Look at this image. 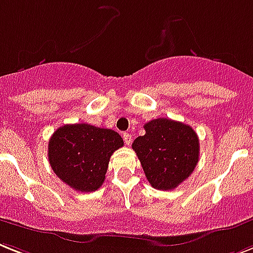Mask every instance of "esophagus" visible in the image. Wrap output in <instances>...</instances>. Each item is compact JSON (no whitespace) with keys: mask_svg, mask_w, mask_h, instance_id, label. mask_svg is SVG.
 I'll return each instance as SVG.
<instances>
[{"mask_svg":"<svg viewBox=\"0 0 253 253\" xmlns=\"http://www.w3.org/2000/svg\"><path fill=\"white\" fill-rule=\"evenodd\" d=\"M123 138H124V142H125V145H130V143H132V141H133V138H132V136H130V134H129V133H124V136H123Z\"/></svg>","mask_w":253,"mask_h":253,"instance_id":"obj_1","label":"esophagus"}]
</instances>
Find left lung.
<instances>
[{
	"label": "left lung",
	"instance_id": "obj_1",
	"mask_svg": "<svg viewBox=\"0 0 253 253\" xmlns=\"http://www.w3.org/2000/svg\"><path fill=\"white\" fill-rule=\"evenodd\" d=\"M145 134L134 139L143 172L151 187L169 191L189 177L200 155L199 137L192 126L171 119H155L145 124Z\"/></svg>",
	"mask_w": 253,
	"mask_h": 253
}]
</instances>
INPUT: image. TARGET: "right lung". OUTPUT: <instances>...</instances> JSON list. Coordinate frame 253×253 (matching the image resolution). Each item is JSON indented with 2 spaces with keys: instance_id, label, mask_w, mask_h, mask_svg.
Returning <instances> with one entry per match:
<instances>
[{
  "instance_id": "obj_1",
  "label": "right lung",
  "mask_w": 253,
  "mask_h": 253,
  "mask_svg": "<svg viewBox=\"0 0 253 253\" xmlns=\"http://www.w3.org/2000/svg\"><path fill=\"white\" fill-rule=\"evenodd\" d=\"M124 141L112 129L66 124L52 134L48 158L53 172L80 192L96 191L106 179L111 155Z\"/></svg>"
}]
</instances>
